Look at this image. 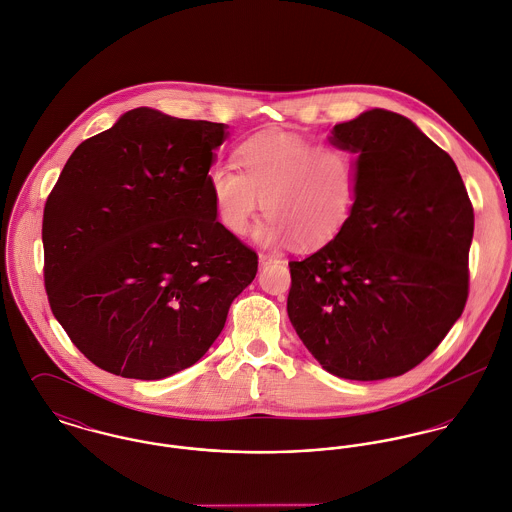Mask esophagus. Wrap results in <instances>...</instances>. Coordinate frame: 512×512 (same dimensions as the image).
<instances>
[{
    "label": "esophagus",
    "instance_id": "1",
    "mask_svg": "<svg viewBox=\"0 0 512 512\" xmlns=\"http://www.w3.org/2000/svg\"><path fill=\"white\" fill-rule=\"evenodd\" d=\"M275 261V257L273 255H267V253H261L259 255V263L265 267V265H269V263H273Z\"/></svg>",
    "mask_w": 512,
    "mask_h": 512
}]
</instances>
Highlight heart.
I'll list each match as a JSON object with an SVG mask.
<instances>
[{"label":"heart","mask_w":512,"mask_h":512,"mask_svg":"<svg viewBox=\"0 0 512 512\" xmlns=\"http://www.w3.org/2000/svg\"><path fill=\"white\" fill-rule=\"evenodd\" d=\"M239 169L226 163L208 172L220 222L247 235L263 204L269 222L265 243L290 237L300 247H318L340 233L357 202V157L340 145L292 131H261L239 143Z\"/></svg>","instance_id":"b5f03b06"}]
</instances>
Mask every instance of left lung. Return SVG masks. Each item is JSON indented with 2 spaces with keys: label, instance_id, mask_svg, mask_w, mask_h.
I'll use <instances>...</instances> for the list:
<instances>
[{
  "label": "left lung",
  "instance_id": "obj_1",
  "mask_svg": "<svg viewBox=\"0 0 512 512\" xmlns=\"http://www.w3.org/2000/svg\"><path fill=\"white\" fill-rule=\"evenodd\" d=\"M332 143L359 155L357 202L330 243L288 263V318L328 373L398 377L465 308L473 206L452 157L404 115L365 112Z\"/></svg>",
  "mask_w": 512,
  "mask_h": 512
}]
</instances>
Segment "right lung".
Segmentation results:
<instances>
[{"label":"right lung","instance_id":"right-lung-1","mask_svg":"<svg viewBox=\"0 0 512 512\" xmlns=\"http://www.w3.org/2000/svg\"><path fill=\"white\" fill-rule=\"evenodd\" d=\"M226 125L137 108L82 141L43 214L45 288L100 369L157 381L194 365L257 253L224 228L208 184Z\"/></svg>","mask_w":512,"mask_h":512}]
</instances>
